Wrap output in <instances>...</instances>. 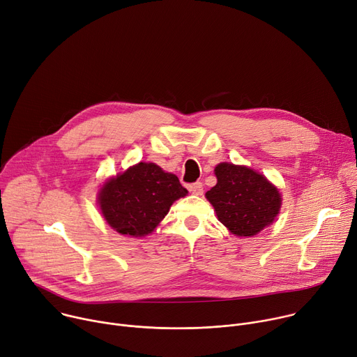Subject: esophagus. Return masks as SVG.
I'll list each match as a JSON object with an SVG mask.
<instances>
[{
    "label": "esophagus",
    "mask_w": 357,
    "mask_h": 357,
    "mask_svg": "<svg viewBox=\"0 0 357 357\" xmlns=\"http://www.w3.org/2000/svg\"><path fill=\"white\" fill-rule=\"evenodd\" d=\"M188 190H190L192 194H195V195H202V194H203V183H200V181L192 183V184L188 185Z\"/></svg>",
    "instance_id": "1"
}]
</instances>
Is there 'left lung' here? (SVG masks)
<instances>
[{
  "instance_id": "obj_1",
  "label": "left lung",
  "mask_w": 357,
  "mask_h": 357,
  "mask_svg": "<svg viewBox=\"0 0 357 357\" xmlns=\"http://www.w3.org/2000/svg\"><path fill=\"white\" fill-rule=\"evenodd\" d=\"M217 184L206 192L218 221L236 236H252L272 224L281 208V192L265 176L245 166L220 163Z\"/></svg>"
}]
</instances>
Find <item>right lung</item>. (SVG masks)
Listing matches in <instances>:
<instances>
[{
	"instance_id": "1",
	"label": "right lung",
	"mask_w": 357,
	"mask_h": 357,
	"mask_svg": "<svg viewBox=\"0 0 357 357\" xmlns=\"http://www.w3.org/2000/svg\"><path fill=\"white\" fill-rule=\"evenodd\" d=\"M187 192L176 174L166 173L154 163L140 162L109 178L99 191L98 202L103 218L119 234L144 236Z\"/></svg>"
}]
</instances>
